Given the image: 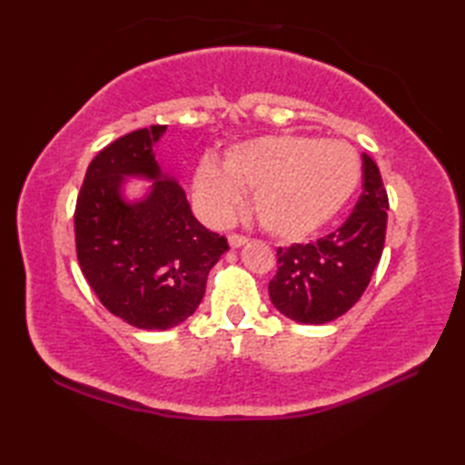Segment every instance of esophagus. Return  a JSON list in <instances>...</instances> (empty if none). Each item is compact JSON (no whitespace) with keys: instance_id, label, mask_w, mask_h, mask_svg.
Returning <instances> with one entry per match:
<instances>
[{"instance_id":"34e87169","label":"esophagus","mask_w":465,"mask_h":465,"mask_svg":"<svg viewBox=\"0 0 465 465\" xmlns=\"http://www.w3.org/2000/svg\"><path fill=\"white\" fill-rule=\"evenodd\" d=\"M227 242H230V245H232L233 250H238V248H242V245L248 243V238H245V235H240V233H230V238H227Z\"/></svg>"}]
</instances>
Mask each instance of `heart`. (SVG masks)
<instances>
[{"mask_svg": "<svg viewBox=\"0 0 465 465\" xmlns=\"http://www.w3.org/2000/svg\"><path fill=\"white\" fill-rule=\"evenodd\" d=\"M360 175V157L345 142L285 134L233 145L223 167L202 162L193 190L217 220L240 210L242 192H255L262 227L293 240L328 223L353 195Z\"/></svg>", "mask_w": 465, "mask_h": 465, "instance_id": "b5f03b06", "label": "heart"}]
</instances>
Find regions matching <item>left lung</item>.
<instances>
[{"mask_svg":"<svg viewBox=\"0 0 465 465\" xmlns=\"http://www.w3.org/2000/svg\"><path fill=\"white\" fill-rule=\"evenodd\" d=\"M361 160L363 190L343 225L313 243L278 250L270 298L285 318L313 325L333 322L368 288L383 252L390 203L380 167L368 153Z\"/></svg>","mask_w":465,"mask_h":465,"instance_id":"obj_1","label":"left lung"}]
</instances>
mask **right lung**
I'll return each instance as SVG.
<instances>
[{
	"instance_id": "1",
	"label": "right lung",
	"mask_w": 465,
	"mask_h": 465,
	"mask_svg": "<svg viewBox=\"0 0 465 465\" xmlns=\"http://www.w3.org/2000/svg\"><path fill=\"white\" fill-rule=\"evenodd\" d=\"M165 125L112 142L87 167L75 203V252L90 288L117 318L140 330H170L197 310L207 273L230 250L195 220L183 187L162 173L153 145ZM125 176L154 185L123 200Z\"/></svg>"
}]
</instances>
